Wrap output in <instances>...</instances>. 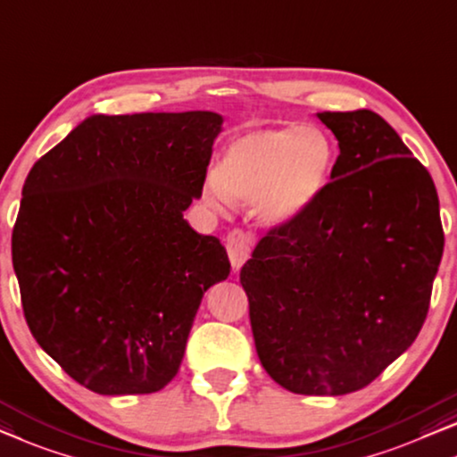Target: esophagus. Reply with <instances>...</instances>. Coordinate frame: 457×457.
I'll return each instance as SVG.
<instances>
[{
	"label": "esophagus",
	"mask_w": 457,
	"mask_h": 457,
	"mask_svg": "<svg viewBox=\"0 0 457 457\" xmlns=\"http://www.w3.org/2000/svg\"><path fill=\"white\" fill-rule=\"evenodd\" d=\"M227 251L235 270H239L251 255V237L241 228L230 230L227 237Z\"/></svg>",
	"instance_id": "1"
}]
</instances>
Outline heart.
Returning <instances> with one entry per match:
<instances>
[{
  "label": "heart",
  "mask_w": 457,
  "mask_h": 457,
  "mask_svg": "<svg viewBox=\"0 0 457 457\" xmlns=\"http://www.w3.org/2000/svg\"><path fill=\"white\" fill-rule=\"evenodd\" d=\"M332 167L334 148L317 128L251 129L228 144L204 195L216 208L228 200L255 204L263 224L280 227L321 195Z\"/></svg>",
  "instance_id": "1"
}]
</instances>
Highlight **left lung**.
<instances>
[{"label":"left lung","mask_w":457,"mask_h":457,"mask_svg":"<svg viewBox=\"0 0 457 457\" xmlns=\"http://www.w3.org/2000/svg\"><path fill=\"white\" fill-rule=\"evenodd\" d=\"M317 119L340 154L321 195L241 268L255 350L293 394L369 386L416 340L443 255L428 170L369 109Z\"/></svg>","instance_id":"obj_1"}]
</instances>
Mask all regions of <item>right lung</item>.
<instances>
[{"label":"right lung","mask_w":457,"mask_h":457,"mask_svg":"<svg viewBox=\"0 0 457 457\" xmlns=\"http://www.w3.org/2000/svg\"><path fill=\"white\" fill-rule=\"evenodd\" d=\"M220 129L212 111L92 115L26 177L12 233L26 323L92 392L167 386L204 293L230 274L183 218Z\"/></svg>","instance_id":"obj_1"}]
</instances>
